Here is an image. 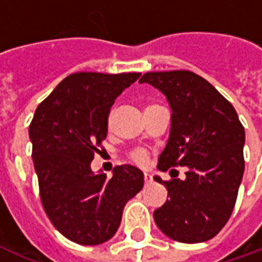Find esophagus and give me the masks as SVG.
<instances>
[{
	"instance_id": "1",
	"label": "esophagus",
	"mask_w": 262,
	"mask_h": 262,
	"mask_svg": "<svg viewBox=\"0 0 262 262\" xmlns=\"http://www.w3.org/2000/svg\"><path fill=\"white\" fill-rule=\"evenodd\" d=\"M144 181L147 183V184L152 183V176L149 174V173H144Z\"/></svg>"
}]
</instances>
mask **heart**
Returning a JSON list of instances; mask_svg holds the SVG:
<instances>
[{
    "mask_svg": "<svg viewBox=\"0 0 262 262\" xmlns=\"http://www.w3.org/2000/svg\"><path fill=\"white\" fill-rule=\"evenodd\" d=\"M154 105L155 104L147 105V108L154 107ZM133 161H135L136 163H139V165H145V163H147V155H145V152H143V151H136V152L133 154Z\"/></svg>",
    "mask_w": 262,
    "mask_h": 262,
    "instance_id": "heart-1",
    "label": "heart"
}]
</instances>
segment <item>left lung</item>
I'll list each match as a JSON object with an SVG mask.
<instances>
[{
	"label": "left lung",
	"instance_id": "1",
	"mask_svg": "<svg viewBox=\"0 0 262 262\" xmlns=\"http://www.w3.org/2000/svg\"><path fill=\"white\" fill-rule=\"evenodd\" d=\"M144 82L162 92L171 108L170 135L158 169L187 166L184 180L154 177L169 198L154 220L173 241L206 242L227 224L236 202L245 127L228 100L192 71L145 73L140 78Z\"/></svg>",
	"mask_w": 262,
	"mask_h": 262
}]
</instances>
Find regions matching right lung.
<instances>
[{"label":"right lung","instance_id":"right-lung-1","mask_svg":"<svg viewBox=\"0 0 262 262\" xmlns=\"http://www.w3.org/2000/svg\"><path fill=\"white\" fill-rule=\"evenodd\" d=\"M140 73H75L38 105L29 127L39 196L63 236L95 246L115 235L123 207L144 185L143 171L114 167L93 173L91 162L107 137L114 101Z\"/></svg>","mask_w":262,"mask_h":262}]
</instances>
